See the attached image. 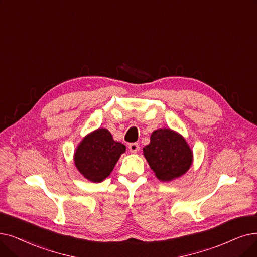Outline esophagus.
Here are the masks:
<instances>
[{
    "label": "esophagus",
    "mask_w": 257,
    "mask_h": 257,
    "mask_svg": "<svg viewBox=\"0 0 257 257\" xmlns=\"http://www.w3.org/2000/svg\"><path fill=\"white\" fill-rule=\"evenodd\" d=\"M129 150L133 153H137L140 150V145L138 143H131L129 145Z\"/></svg>",
    "instance_id": "obj_1"
}]
</instances>
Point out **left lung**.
I'll return each instance as SVG.
<instances>
[{
	"mask_svg": "<svg viewBox=\"0 0 257 257\" xmlns=\"http://www.w3.org/2000/svg\"><path fill=\"white\" fill-rule=\"evenodd\" d=\"M143 151L150 168L162 182L182 176L193 161V153L186 140L169 128L153 131L150 144Z\"/></svg>",
	"mask_w": 257,
	"mask_h": 257,
	"instance_id": "8db88e82",
	"label": "left lung"
}]
</instances>
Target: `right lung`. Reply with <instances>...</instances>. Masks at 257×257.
<instances>
[{"label": "right lung", "mask_w": 257, "mask_h": 257, "mask_svg": "<svg viewBox=\"0 0 257 257\" xmlns=\"http://www.w3.org/2000/svg\"><path fill=\"white\" fill-rule=\"evenodd\" d=\"M126 146L115 142L105 128L87 135L74 152L75 167L88 181L101 183L112 172Z\"/></svg>", "instance_id": "1"}]
</instances>
